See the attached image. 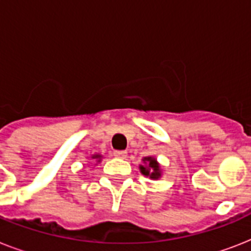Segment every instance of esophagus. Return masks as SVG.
Segmentation results:
<instances>
[{"label": "esophagus", "instance_id": "obj_1", "mask_svg": "<svg viewBox=\"0 0 251 251\" xmlns=\"http://www.w3.org/2000/svg\"><path fill=\"white\" fill-rule=\"evenodd\" d=\"M114 156L120 157V159H125L127 156V152L126 151H114Z\"/></svg>", "mask_w": 251, "mask_h": 251}]
</instances>
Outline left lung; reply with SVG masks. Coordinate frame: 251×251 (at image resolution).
Listing matches in <instances>:
<instances>
[{
  "label": "left lung",
  "mask_w": 251,
  "mask_h": 251,
  "mask_svg": "<svg viewBox=\"0 0 251 251\" xmlns=\"http://www.w3.org/2000/svg\"><path fill=\"white\" fill-rule=\"evenodd\" d=\"M143 165H139L141 173L146 177H150L152 179H157L161 177V168L156 159L152 156H147L143 159Z\"/></svg>",
  "instance_id": "left-lung-1"
}]
</instances>
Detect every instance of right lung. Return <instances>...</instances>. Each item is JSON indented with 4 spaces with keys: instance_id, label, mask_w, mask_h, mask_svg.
Listing matches in <instances>:
<instances>
[{
    "instance_id": "right-lung-1",
    "label": "right lung",
    "mask_w": 251,
    "mask_h": 251,
    "mask_svg": "<svg viewBox=\"0 0 251 251\" xmlns=\"http://www.w3.org/2000/svg\"><path fill=\"white\" fill-rule=\"evenodd\" d=\"M91 159L100 161V159H101V155H92V156H91Z\"/></svg>"
}]
</instances>
